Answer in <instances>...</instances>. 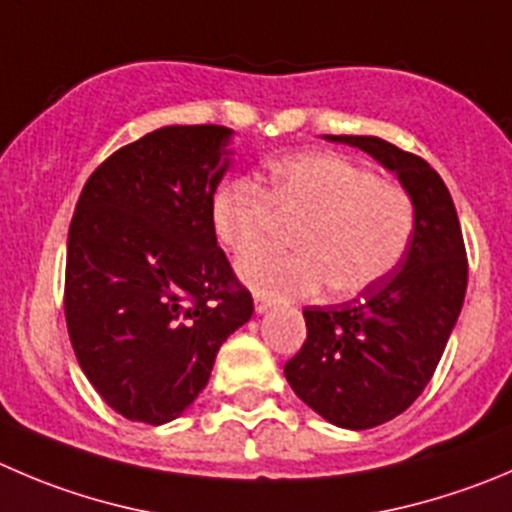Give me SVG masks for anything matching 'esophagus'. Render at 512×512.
Instances as JSON below:
<instances>
[{
	"label": "esophagus",
	"mask_w": 512,
	"mask_h": 512,
	"mask_svg": "<svg viewBox=\"0 0 512 512\" xmlns=\"http://www.w3.org/2000/svg\"><path fill=\"white\" fill-rule=\"evenodd\" d=\"M253 306H256V314H269L271 306H274V304H271V301H266V299H256V304H253Z\"/></svg>",
	"instance_id": "obj_1"
}]
</instances>
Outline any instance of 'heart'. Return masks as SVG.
Listing matches in <instances>:
<instances>
[{"mask_svg": "<svg viewBox=\"0 0 512 512\" xmlns=\"http://www.w3.org/2000/svg\"><path fill=\"white\" fill-rule=\"evenodd\" d=\"M279 220L300 223L297 253L243 259L238 279L266 299H309L324 284L347 299L382 284L405 259L415 206L402 186L334 153L279 160L264 191L238 178L211 198V231L233 256L265 245Z\"/></svg>", "mask_w": 512, "mask_h": 512, "instance_id": "heart-1", "label": "heart"}]
</instances>
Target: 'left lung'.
<instances>
[{
	"instance_id": "8db88e82",
	"label": "left lung",
	"mask_w": 512,
	"mask_h": 512,
	"mask_svg": "<svg viewBox=\"0 0 512 512\" xmlns=\"http://www.w3.org/2000/svg\"><path fill=\"white\" fill-rule=\"evenodd\" d=\"M324 140L372 155L415 206V233L397 269L352 301L304 309L306 342L284 367L316 415L369 430L402 415L435 374L465 301V243L450 191L430 163L374 135Z\"/></svg>"
}]
</instances>
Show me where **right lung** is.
I'll list each match as a JSON object with an SVG mask.
<instances>
[{
    "label": "right lung",
    "instance_id": "right-lung-1",
    "mask_svg": "<svg viewBox=\"0 0 512 512\" xmlns=\"http://www.w3.org/2000/svg\"><path fill=\"white\" fill-rule=\"evenodd\" d=\"M233 130L165 125L85 183L67 233L65 319L82 372L118 415L180 417L253 299L211 231Z\"/></svg>",
    "mask_w": 512,
    "mask_h": 512
}]
</instances>
